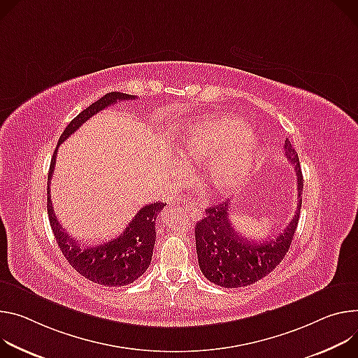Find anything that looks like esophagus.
Segmentation results:
<instances>
[{
    "mask_svg": "<svg viewBox=\"0 0 358 358\" xmlns=\"http://www.w3.org/2000/svg\"><path fill=\"white\" fill-rule=\"evenodd\" d=\"M183 210L187 213V216H190L192 219H201L202 217V213L197 210L193 205H185L183 206Z\"/></svg>",
    "mask_w": 358,
    "mask_h": 358,
    "instance_id": "34e87169",
    "label": "esophagus"
}]
</instances>
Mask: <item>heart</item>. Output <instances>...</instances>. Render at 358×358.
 <instances>
[{
    "instance_id": "1",
    "label": "heart",
    "mask_w": 358,
    "mask_h": 358,
    "mask_svg": "<svg viewBox=\"0 0 358 358\" xmlns=\"http://www.w3.org/2000/svg\"><path fill=\"white\" fill-rule=\"evenodd\" d=\"M260 139L245 125L224 116L197 124L182 141L180 153L187 161L205 164L220 156L210 168V183L219 193L239 189L255 169Z\"/></svg>"
}]
</instances>
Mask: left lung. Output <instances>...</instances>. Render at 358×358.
I'll list each match as a JSON object with an SVG mask.
<instances>
[{
	"label": "left lung",
	"mask_w": 358,
	"mask_h": 358,
	"mask_svg": "<svg viewBox=\"0 0 358 358\" xmlns=\"http://www.w3.org/2000/svg\"><path fill=\"white\" fill-rule=\"evenodd\" d=\"M285 155L296 169L299 203L292 222L283 233L274 239L266 237L259 243L249 241L231 226L229 201L206 209V216L196 223L197 262L209 282L227 289L250 286L273 271L289 252L300 217L303 175L297 152L289 139L285 143Z\"/></svg>",
	"instance_id": "obj_1"
}]
</instances>
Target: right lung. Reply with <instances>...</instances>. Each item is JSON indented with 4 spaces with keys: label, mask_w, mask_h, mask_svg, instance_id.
I'll list each match as a JSON object with an SVG mask.
<instances>
[{
    "label": "right lung",
    "mask_w": 358,
    "mask_h": 358,
    "mask_svg": "<svg viewBox=\"0 0 358 358\" xmlns=\"http://www.w3.org/2000/svg\"><path fill=\"white\" fill-rule=\"evenodd\" d=\"M125 99H136V96L122 92H109L103 95L101 99L90 105L87 109H84L81 113L72 119L69 125L62 132V135L59 136L58 146L64 141H66L76 129H79V127H83V124H85L95 113L101 112L109 105ZM58 146L54 152L50 165L47 208L51 229L54 231L57 243L64 257L79 274H83L85 279L102 285L105 287H119L134 283L148 270L150 264L156 239V216L164 210L166 203L156 202L139 209L135 217L128 223L124 233L119 234L116 239L95 246L81 248L79 243L73 241L62 229L61 223L58 222L54 213V208L51 203L50 182L55 168Z\"/></svg>",
    "instance_id": "add662e5"
}]
</instances>
